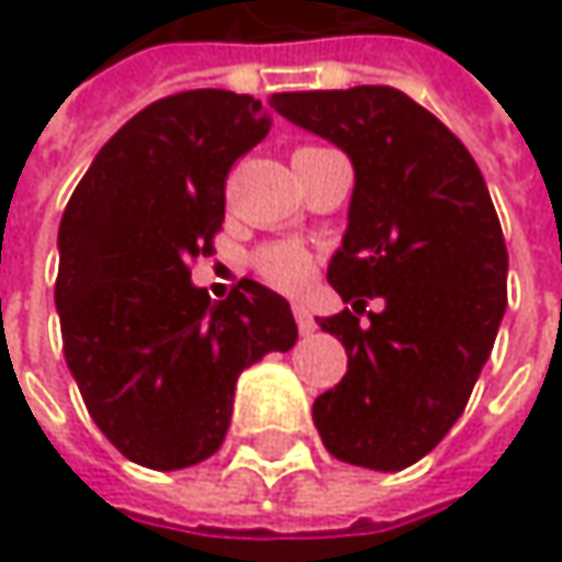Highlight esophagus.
I'll use <instances>...</instances> for the list:
<instances>
[{
	"label": "esophagus",
	"instance_id": "1",
	"mask_svg": "<svg viewBox=\"0 0 562 562\" xmlns=\"http://www.w3.org/2000/svg\"><path fill=\"white\" fill-rule=\"evenodd\" d=\"M292 315H295V325H299L302 335H312V331H315V318H312V312H308L305 302H295V305H292Z\"/></svg>",
	"mask_w": 562,
	"mask_h": 562
}]
</instances>
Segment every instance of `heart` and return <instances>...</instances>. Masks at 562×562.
<instances>
[{
    "instance_id": "obj_1",
    "label": "heart",
    "mask_w": 562,
    "mask_h": 562,
    "mask_svg": "<svg viewBox=\"0 0 562 562\" xmlns=\"http://www.w3.org/2000/svg\"><path fill=\"white\" fill-rule=\"evenodd\" d=\"M257 273L277 289H302L312 277V254L299 244H273L257 254Z\"/></svg>"
}]
</instances>
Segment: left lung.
I'll return each instance as SVG.
<instances>
[{"mask_svg":"<svg viewBox=\"0 0 562 562\" xmlns=\"http://www.w3.org/2000/svg\"><path fill=\"white\" fill-rule=\"evenodd\" d=\"M289 123L338 146L355 169L348 227L328 282L355 312L318 318L348 374L312 403L325 449L400 472L462 416L507 305V247L469 149L393 87L273 93ZM374 294L381 313L357 315Z\"/></svg>","mask_w":562,"mask_h":562,"instance_id":"1","label":"left lung"}]
</instances>
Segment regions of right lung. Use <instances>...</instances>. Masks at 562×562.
<instances>
[{"instance_id":"add662e5","label":"right lung","mask_w":562,"mask_h":562,"mask_svg":"<svg viewBox=\"0 0 562 562\" xmlns=\"http://www.w3.org/2000/svg\"><path fill=\"white\" fill-rule=\"evenodd\" d=\"M270 126L250 93L156 100L97 153L64 207V358L100 432L136 465L175 472L214 456L237 378L299 338L280 292L240 280L211 302L188 270L214 254L227 171Z\"/></svg>"}]
</instances>
